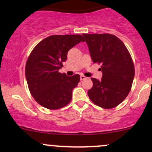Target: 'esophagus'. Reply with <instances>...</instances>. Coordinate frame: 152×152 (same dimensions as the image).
I'll list each match as a JSON object with an SVG mask.
<instances>
[{"label":"esophagus","mask_w":152,"mask_h":152,"mask_svg":"<svg viewBox=\"0 0 152 152\" xmlns=\"http://www.w3.org/2000/svg\"><path fill=\"white\" fill-rule=\"evenodd\" d=\"M87 79V77H86L85 76H84L83 75H80V80H86Z\"/></svg>","instance_id":"esophagus-1"}]
</instances>
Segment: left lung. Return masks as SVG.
<instances>
[{"label":"left lung","instance_id":"8db88e82","mask_svg":"<svg viewBox=\"0 0 152 152\" xmlns=\"http://www.w3.org/2000/svg\"><path fill=\"white\" fill-rule=\"evenodd\" d=\"M93 63L102 64V80L91 78L88 96L94 104L109 109L117 106L130 92L134 77L133 62L121 39L110 34H82Z\"/></svg>","mask_w":152,"mask_h":152}]
</instances>
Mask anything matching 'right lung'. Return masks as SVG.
<instances>
[{"instance_id": "right-lung-1", "label": "right lung", "mask_w": 152, "mask_h": 152, "mask_svg": "<svg viewBox=\"0 0 152 152\" xmlns=\"http://www.w3.org/2000/svg\"><path fill=\"white\" fill-rule=\"evenodd\" d=\"M81 42L82 35H52L43 39L31 52L25 76L31 96L43 107L56 110L70 102L80 75L68 77L59 72L68 50Z\"/></svg>"}]
</instances>
